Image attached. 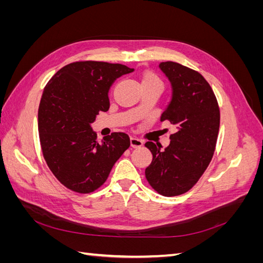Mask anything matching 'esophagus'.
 Instances as JSON below:
<instances>
[{"label":"esophagus","instance_id":"34e87169","mask_svg":"<svg viewBox=\"0 0 263 263\" xmlns=\"http://www.w3.org/2000/svg\"><path fill=\"white\" fill-rule=\"evenodd\" d=\"M142 145H144V141H142L140 138L135 137V136H132V137H130V146H132L133 148H139V147H141Z\"/></svg>","mask_w":263,"mask_h":263}]
</instances>
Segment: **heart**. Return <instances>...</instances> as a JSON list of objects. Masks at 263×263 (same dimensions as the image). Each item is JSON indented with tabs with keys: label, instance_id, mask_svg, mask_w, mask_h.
Segmentation results:
<instances>
[{
	"label": "heart",
	"instance_id": "obj_1",
	"mask_svg": "<svg viewBox=\"0 0 263 263\" xmlns=\"http://www.w3.org/2000/svg\"><path fill=\"white\" fill-rule=\"evenodd\" d=\"M141 85L142 87L146 86H160L162 87V81L161 79L158 77L153 71H146L141 76Z\"/></svg>",
	"mask_w": 263,
	"mask_h": 263
}]
</instances>
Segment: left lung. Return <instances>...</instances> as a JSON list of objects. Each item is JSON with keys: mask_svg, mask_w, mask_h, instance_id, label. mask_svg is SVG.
<instances>
[{"mask_svg": "<svg viewBox=\"0 0 263 263\" xmlns=\"http://www.w3.org/2000/svg\"><path fill=\"white\" fill-rule=\"evenodd\" d=\"M159 67L173 91L160 121H169L178 132L163 150L153 141L146 142L153 161L145 174L159 194L176 196L192 189L208 169L216 147L220 113L214 91L200 72L173 61Z\"/></svg>", "mask_w": 263, "mask_h": 263, "instance_id": "1", "label": "left lung"}]
</instances>
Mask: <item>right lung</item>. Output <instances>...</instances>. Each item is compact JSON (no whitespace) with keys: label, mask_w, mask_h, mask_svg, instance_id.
Segmentation results:
<instances>
[{"label":"right lung","mask_w":263,"mask_h":263,"mask_svg":"<svg viewBox=\"0 0 263 263\" xmlns=\"http://www.w3.org/2000/svg\"><path fill=\"white\" fill-rule=\"evenodd\" d=\"M133 70L121 63L76 61L45 86L38 108L43 156L53 176L73 192L86 194L101 187L130 146L125 133H112L98 142L91 124L108 110L110 85Z\"/></svg>","instance_id":"add662e5"}]
</instances>
